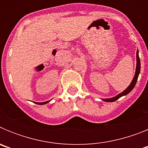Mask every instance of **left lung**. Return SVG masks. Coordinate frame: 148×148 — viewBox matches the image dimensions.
I'll list each match as a JSON object with an SVG mask.
<instances>
[{"instance_id": "left-lung-1", "label": "left lung", "mask_w": 148, "mask_h": 148, "mask_svg": "<svg viewBox=\"0 0 148 148\" xmlns=\"http://www.w3.org/2000/svg\"><path fill=\"white\" fill-rule=\"evenodd\" d=\"M140 69H141V64H140V59H139V57H138V50L136 51V73L135 75L133 77V80H132L131 83L129 86H128L126 90H125L123 92H121V93L118 94L117 95H116L115 97L110 98V99H102V100L106 102H113L115 101L118 100L119 98H121V96H124V95H126L127 94H128L129 92L134 88L136 85V83L137 82V79H138V75L140 73Z\"/></svg>"}]
</instances>
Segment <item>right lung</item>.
Instances as JSON below:
<instances>
[{
	"label": "right lung",
	"mask_w": 148,
	"mask_h": 148,
	"mask_svg": "<svg viewBox=\"0 0 148 148\" xmlns=\"http://www.w3.org/2000/svg\"><path fill=\"white\" fill-rule=\"evenodd\" d=\"M48 102H49V101H44V102H35L37 104H40V105H42V104H47Z\"/></svg>",
	"instance_id": "obj_1"
}]
</instances>
